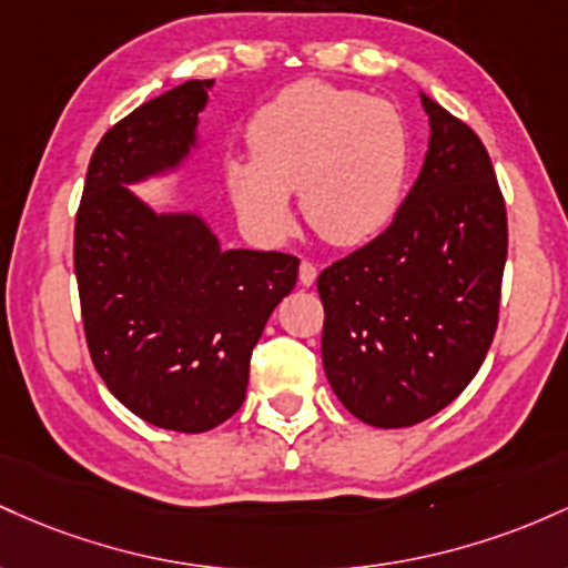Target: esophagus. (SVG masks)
Instances as JSON below:
<instances>
[{
	"instance_id": "1",
	"label": "esophagus",
	"mask_w": 568,
	"mask_h": 568,
	"mask_svg": "<svg viewBox=\"0 0 568 568\" xmlns=\"http://www.w3.org/2000/svg\"><path fill=\"white\" fill-rule=\"evenodd\" d=\"M314 282H316V265H311V263H301V284L303 286H314Z\"/></svg>"
}]
</instances>
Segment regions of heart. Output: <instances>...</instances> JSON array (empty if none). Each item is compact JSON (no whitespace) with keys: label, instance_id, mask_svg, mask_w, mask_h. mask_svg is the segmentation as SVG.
Wrapping results in <instances>:
<instances>
[{"label":"heart","instance_id":"heart-1","mask_svg":"<svg viewBox=\"0 0 568 568\" xmlns=\"http://www.w3.org/2000/svg\"><path fill=\"white\" fill-rule=\"evenodd\" d=\"M252 158H231L225 182L241 222L265 244L295 227L290 193L335 246L378 235L397 214L410 171V131L384 99L305 80L250 123Z\"/></svg>","mask_w":568,"mask_h":568}]
</instances>
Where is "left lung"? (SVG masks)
Returning a JSON list of instances; mask_svg holds the SVG:
<instances>
[{"label": "left lung", "instance_id": "left-lung-1", "mask_svg": "<svg viewBox=\"0 0 568 568\" xmlns=\"http://www.w3.org/2000/svg\"><path fill=\"white\" fill-rule=\"evenodd\" d=\"M422 106L429 146L392 225L316 282L329 386L381 429L426 422L475 378L507 260L505 199L486 146L426 93Z\"/></svg>", "mask_w": 568, "mask_h": 568}]
</instances>
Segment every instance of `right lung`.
Here are the masks:
<instances>
[{"label": "right lung", "instance_id": "add662e5", "mask_svg": "<svg viewBox=\"0 0 568 568\" xmlns=\"http://www.w3.org/2000/svg\"><path fill=\"white\" fill-rule=\"evenodd\" d=\"M209 88L182 82L104 133L74 225L95 369L131 413L184 435L214 429L244 403L252 348L301 265L284 252L222 250L199 212H155L131 190L193 161Z\"/></svg>", "mask_w": 568, "mask_h": 568}]
</instances>
